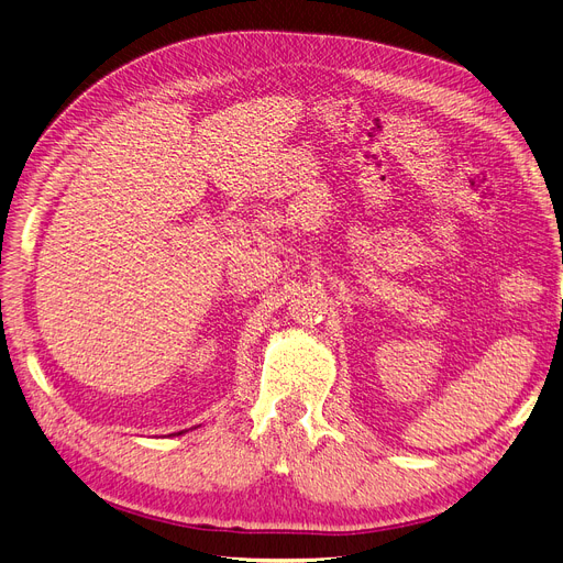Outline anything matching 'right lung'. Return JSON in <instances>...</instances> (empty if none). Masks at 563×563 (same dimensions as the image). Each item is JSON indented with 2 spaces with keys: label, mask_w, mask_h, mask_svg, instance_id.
<instances>
[{
  "label": "right lung",
  "mask_w": 563,
  "mask_h": 563,
  "mask_svg": "<svg viewBox=\"0 0 563 563\" xmlns=\"http://www.w3.org/2000/svg\"><path fill=\"white\" fill-rule=\"evenodd\" d=\"M181 432H184V430H181ZM181 432H177V434H181Z\"/></svg>",
  "instance_id": "obj_1"
}]
</instances>
